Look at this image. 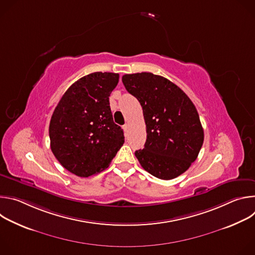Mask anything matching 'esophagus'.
<instances>
[{
  "label": "esophagus",
  "mask_w": 255,
  "mask_h": 255,
  "mask_svg": "<svg viewBox=\"0 0 255 255\" xmlns=\"http://www.w3.org/2000/svg\"><path fill=\"white\" fill-rule=\"evenodd\" d=\"M123 129H124L125 131H128V129H129V124H125V125L123 126Z\"/></svg>",
  "instance_id": "obj_1"
}]
</instances>
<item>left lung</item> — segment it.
Returning <instances> with one entry per match:
<instances>
[{
	"label": "left lung",
	"mask_w": 255,
	"mask_h": 255,
	"mask_svg": "<svg viewBox=\"0 0 255 255\" xmlns=\"http://www.w3.org/2000/svg\"><path fill=\"white\" fill-rule=\"evenodd\" d=\"M122 82L139 101L146 124L144 148L135 151L141 166L165 180L184 173L197 159L204 142L191 99L176 85L151 72L124 75Z\"/></svg>",
	"instance_id": "1"
}]
</instances>
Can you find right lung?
Returning <instances> with one entry per match:
<instances>
[{"label":"right lung","instance_id":"obj_1","mask_svg":"<svg viewBox=\"0 0 255 255\" xmlns=\"http://www.w3.org/2000/svg\"><path fill=\"white\" fill-rule=\"evenodd\" d=\"M119 82L113 72H93L64 93L49 124L51 151L68 171L88 177L106 169L124 143L114 123L112 91Z\"/></svg>","mask_w":255,"mask_h":255}]
</instances>
